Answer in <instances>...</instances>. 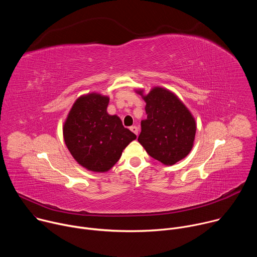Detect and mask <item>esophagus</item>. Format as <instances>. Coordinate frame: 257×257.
Masks as SVG:
<instances>
[{
	"label": "esophagus",
	"mask_w": 257,
	"mask_h": 257,
	"mask_svg": "<svg viewBox=\"0 0 257 257\" xmlns=\"http://www.w3.org/2000/svg\"><path fill=\"white\" fill-rule=\"evenodd\" d=\"M130 130H131L133 133H135L136 135H138V131H139V130H138V127H136V126H131V127H130Z\"/></svg>",
	"instance_id": "1"
}]
</instances>
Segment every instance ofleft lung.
I'll return each instance as SVG.
<instances>
[{
  "label": "left lung",
  "mask_w": 257,
  "mask_h": 257,
  "mask_svg": "<svg viewBox=\"0 0 257 257\" xmlns=\"http://www.w3.org/2000/svg\"><path fill=\"white\" fill-rule=\"evenodd\" d=\"M142 96L146 119L141 121L139 143L152 158L166 166L175 165L191 152L196 123L192 114L179 97L164 87H154Z\"/></svg>",
  "instance_id": "obj_1"
}]
</instances>
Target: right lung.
<instances>
[{
    "label": "right lung",
    "instance_id": "1",
    "mask_svg": "<svg viewBox=\"0 0 257 257\" xmlns=\"http://www.w3.org/2000/svg\"><path fill=\"white\" fill-rule=\"evenodd\" d=\"M108 96L91 92L73 103L63 126L66 146L75 161L88 171L103 173L119 161L136 135L116 115H108Z\"/></svg>",
    "mask_w": 257,
    "mask_h": 257
}]
</instances>
